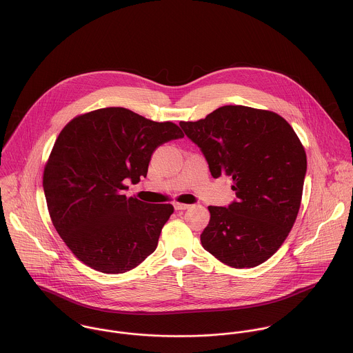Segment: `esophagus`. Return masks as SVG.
I'll return each mask as SVG.
<instances>
[{"mask_svg": "<svg viewBox=\"0 0 353 353\" xmlns=\"http://www.w3.org/2000/svg\"><path fill=\"white\" fill-rule=\"evenodd\" d=\"M173 207H174V210H176V211H185V210H188V208H190V204L174 203V204H173Z\"/></svg>", "mask_w": 353, "mask_h": 353, "instance_id": "1", "label": "esophagus"}]
</instances>
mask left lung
Returning <instances> with one entry per match:
<instances>
[{
	"label": "left lung",
	"instance_id": "8db88e82",
	"mask_svg": "<svg viewBox=\"0 0 353 353\" xmlns=\"http://www.w3.org/2000/svg\"><path fill=\"white\" fill-rule=\"evenodd\" d=\"M204 154L214 179L231 176L236 200L210 205L203 247L235 269L266 262L285 242L299 215L306 153L278 114L223 106L196 122H180Z\"/></svg>",
	"mask_w": 353,
	"mask_h": 353
}]
</instances>
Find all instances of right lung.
<instances>
[{
  "label": "right lung",
  "mask_w": 353,
  "mask_h": 353,
  "mask_svg": "<svg viewBox=\"0 0 353 353\" xmlns=\"http://www.w3.org/2000/svg\"><path fill=\"white\" fill-rule=\"evenodd\" d=\"M183 137L172 122L123 108L95 110L64 126L44 168L43 188L57 234L79 261L119 274L157 248L173 205L128 199L125 181L146 177L154 150Z\"/></svg>",
  "instance_id": "add662e5"
}]
</instances>
